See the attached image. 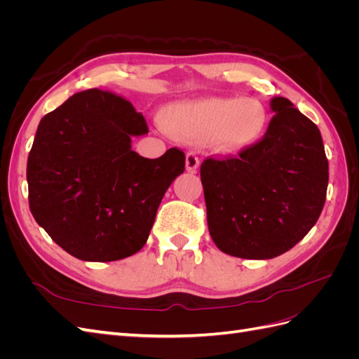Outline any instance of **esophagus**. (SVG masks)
<instances>
[{"label":"esophagus","instance_id":"1","mask_svg":"<svg viewBox=\"0 0 359 359\" xmlns=\"http://www.w3.org/2000/svg\"><path fill=\"white\" fill-rule=\"evenodd\" d=\"M198 168H199V158H198L196 153L190 151V153H187V156H186V169L189 172H196Z\"/></svg>","mask_w":359,"mask_h":359}]
</instances>
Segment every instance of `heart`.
I'll list each match as a JSON object with an SVG mask.
<instances>
[{
  "instance_id": "heart-1",
  "label": "heart",
  "mask_w": 359,
  "mask_h": 359,
  "mask_svg": "<svg viewBox=\"0 0 359 359\" xmlns=\"http://www.w3.org/2000/svg\"><path fill=\"white\" fill-rule=\"evenodd\" d=\"M163 126L181 140L211 142L223 153H236L264 137L268 114L255 99L210 97L168 106L163 111Z\"/></svg>"
}]
</instances>
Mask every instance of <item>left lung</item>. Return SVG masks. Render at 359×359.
<instances>
[{"instance_id": "8db88e82", "label": "left lung", "mask_w": 359, "mask_h": 359, "mask_svg": "<svg viewBox=\"0 0 359 359\" xmlns=\"http://www.w3.org/2000/svg\"><path fill=\"white\" fill-rule=\"evenodd\" d=\"M262 140L238 158H206L201 180L214 244L243 259L286 253L316 224L328 187L318 126L285 97L269 102Z\"/></svg>"}]
</instances>
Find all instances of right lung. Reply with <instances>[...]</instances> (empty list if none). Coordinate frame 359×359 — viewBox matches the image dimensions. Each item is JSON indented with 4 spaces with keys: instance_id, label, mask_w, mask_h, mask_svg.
Returning <instances> with one entry per match:
<instances>
[{
    "instance_id": "1",
    "label": "right lung",
    "mask_w": 359,
    "mask_h": 359,
    "mask_svg": "<svg viewBox=\"0 0 359 359\" xmlns=\"http://www.w3.org/2000/svg\"><path fill=\"white\" fill-rule=\"evenodd\" d=\"M148 133L144 116L112 93L73 94L41 118L27 163L29 210L61 248L86 262L137 253L186 157L132 149Z\"/></svg>"
}]
</instances>
